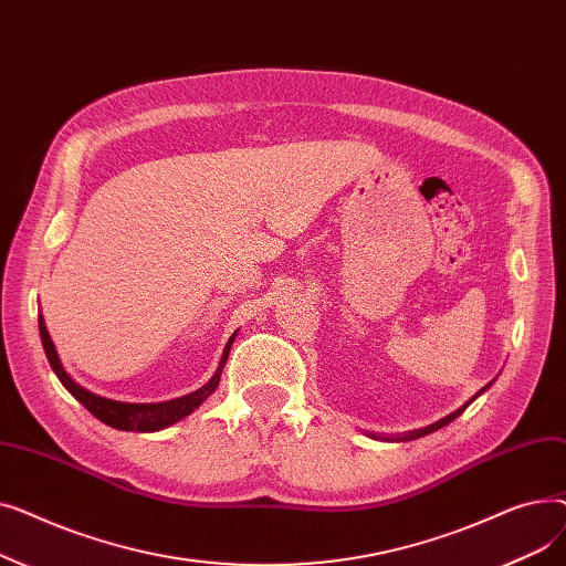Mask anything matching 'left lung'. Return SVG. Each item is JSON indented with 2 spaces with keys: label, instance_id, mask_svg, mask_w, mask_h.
I'll list each match as a JSON object with an SVG mask.
<instances>
[{
  "label": "left lung",
  "instance_id": "obj_1",
  "mask_svg": "<svg viewBox=\"0 0 566 566\" xmlns=\"http://www.w3.org/2000/svg\"><path fill=\"white\" fill-rule=\"evenodd\" d=\"M491 385H493V380H491L489 385H484V388H482V390H480L478 395H474L472 399H468V401H465V403H463L461 408H457L454 412H450V415H448V418H442V420H438V422H433V424H429V427H424V429H415V431H408V433H403V436H395V438H382V440H415V438H422V436H427V433H433V431L442 429L444 424H450V422H454V420L459 418V415H461V412H463V410H465V408H468V406H470V403H472L474 399H478V397H480L482 392H486V390L491 388ZM371 438H380V436H374V433H371Z\"/></svg>",
  "mask_w": 566,
  "mask_h": 566
}]
</instances>
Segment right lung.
<instances>
[{"instance_id":"right-lung-1","label":"right lung","mask_w":566,"mask_h":566,"mask_svg":"<svg viewBox=\"0 0 566 566\" xmlns=\"http://www.w3.org/2000/svg\"><path fill=\"white\" fill-rule=\"evenodd\" d=\"M39 331H41V342H43V348H45V355H48V363L52 367V371L56 374V378L62 380L64 388L88 410L94 415V418H98L101 422H105L107 427L112 429H118V431H139V433H151V431H160V429H167L171 424H176L178 420L188 418V415L192 410H197L208 397H211L218 388L220 382V376H222V369L227 365V358H229V350H231V344L238 335V331L229 337L224 350H222V358H220V365L216 369V374L211 376V380H208L206 385H201L199 390L190 392V395H184L178 399H169V401H160V403H126V401H114V399H105V397H98L94 392L84 390L82 385H77L64 369L62 360H59V353L50 339V333L45 328V321L43 316L39 314Z\"/></svg>"}]
</instances>
